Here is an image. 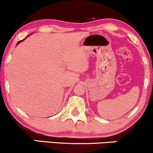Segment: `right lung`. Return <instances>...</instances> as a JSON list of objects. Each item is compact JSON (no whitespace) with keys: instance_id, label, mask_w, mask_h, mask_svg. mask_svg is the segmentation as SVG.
<instances>
[{"instance_id":"obj_1","label":"right lung","mask_w":153,"mask_h":153,"mask_svg":"<svg viewBox=\"0 0 153 153\" xmlns=\"http://www.w3.org/2000/svg\"><path fill=\"white\" fill-rule=\"evenodd\" d=\"M28 36H29V35H28ZM24 39H23V40H21V41H19V42H18V44H19V43H20V42H21V41H23V40H24Z\"/></svg>"}]
</instances>
